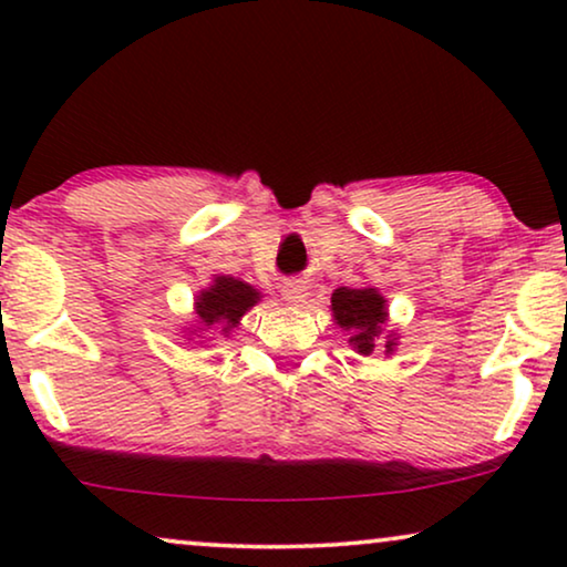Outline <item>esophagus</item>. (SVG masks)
<instances>
[{
	"mask_svg": "<svg viewBox=\"0 0 567 567\" xmlns=\"http://www.w3.org/2000/svg\"><path fill=\"white\" fill-rule=\"evenodd\" d=\"M284 299H286V305L299 307L301 301L307 299V286H305V281H291V284H286V286H284Z\"/></svg>",
	"mask_w": 567,
	"mask_h": 567,
	"instance_id": "obj_1",
	"label": "esophagus"
}]
</instances>
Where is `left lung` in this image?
Masks as SVG:
<instances>
[{
	"instance_id": "8db88e82",
	"label": "left lung",
	"mask_w": 567,
	"mask_h": 567,
	"mask_svg": "<svg viewBox=\"0 0 567 567\" xmlns=\"http://www.w3.org/2000/svg\"><path fill=\"white\" fill-rule=\"evenodd\" d=\"M330 312L338 328L348 332V343L355 353L371 355L382 348L384 355H392L398 348V332H386V299L371 286H340L330 297Z\"/></svg>"
}]
</instances>
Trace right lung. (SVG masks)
I'll use <instances>...</instances> for the list:
<instances>
[{
  "label": "right lung",
  "instance_id": "add662e5",
  "mask_svg": "<svg viewBox=\"0 0 567 567\" xmlns=\"http://www.w3.org/2000/svg\"><path fill=\"white\" fill-rule=\"evenodd\" d=\"M260 297L262 293L255 286L239 281L235 276H214L212 284L206 289H200L196 299H193L196 324L188 328L190 336H197L198 331L206 336V332L214 330L219 336L229 338V332L258 305Z\"/></svg>",
  "mask_w": 567,
  "mask_h": 567
}]
</instances>
